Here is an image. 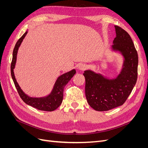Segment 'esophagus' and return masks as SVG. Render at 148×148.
Returning <instances> with one entry per match:
<instances>
[{
    "instance_id": "esophagus-1",
    "label": "esophagus",
    "mask_w": 148,
    "mask_h": 148,
    "mask_svg": "<svg viewBox=\"0 0 148 148\" xmlns=\"http://www.w3.org/2000/svg\"><path fill=\"white\" fill-rule=\"evenodd\" d=\"M86 68H87L86 65H85V64H79V65H78V70H82V71L84 70Z\"/></svg>"
}]
</instances>
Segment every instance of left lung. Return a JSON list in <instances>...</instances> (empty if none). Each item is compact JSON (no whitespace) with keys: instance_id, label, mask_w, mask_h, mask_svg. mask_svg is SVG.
<instances>
[{"instance_id":"obj_1","label":"left lung","mask_w":148,"mask_h":148,"mask_svg":"<svg viewBox=\"0 0 148 148\" xmlns=\"http://www.w3.org/2000/svg\"><path fill=\"white\" fill-rule=\"evenodd\" d=\"M116 37L110 50L120 53L122 66L115 77H109L85 70V94L87 102L97 111H107L122 106L127 99L136 83L138 57L130 36L122 28L115 26Z\"/></svg>"}]
</instances>
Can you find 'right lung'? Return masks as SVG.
<instances>
[{"instance_id": "right-lung-1", "label": "right lung", "mask_w": 148, "mask_h": 148, "mask_svg": "<svg viewBox=\"0 0 148 148\" xmlns=\"http://www.w3.org/2000/svg\"><path fill=\"white\" fill-rule=\"evenodd\" d=\"M27 33L28 31H26V33H25L24 34L18 39V41H17L15 44V48L13 49V58L11 64L12 78L20 97L26 104L32 106L40 110L48 112L53 111L61 105L62 100H63L64 88L65 85L70 82L71 78L73 77V76L76 73V70L75 69H73L70 71H68V72L59 76L56 79L51 92L46 96L38 97H30L25 94L16 82L13 69H15L16 65L18 51L21 44Z\"/></svg>"}]
</instances>
